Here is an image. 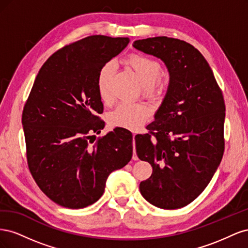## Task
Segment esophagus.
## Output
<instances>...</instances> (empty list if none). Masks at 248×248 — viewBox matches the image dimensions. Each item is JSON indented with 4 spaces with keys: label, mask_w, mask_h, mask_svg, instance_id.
Returning a JSON list of instances; mask_svg holds the SVG:
<instances>
[{
    "label": "esophagus",
    "mask_w": 248,
    "mask_h": 248,
    "mask_svg": "<svg viewBox=\"0 0 248 248\" xmlns=\"http://www.w3.org/2000/svg\"><path fill=\"white\" fill-rule=\"evenodd\" d=\"M136 134H133V137H132V144H133V155H132V159L133 160H139V157H138V155H137V153H136Z\"/></svg>",
    "instance_id": "obj_1"
}]
</instances>
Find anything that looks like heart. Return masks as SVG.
<instances>
[{
	"label": "heart",
	"mask_w": 248,
	"mask_h": 248,
	"mask_svg": "<svg viewBox=\"0 0 248 248\" xmlns=\"http://www.w3.org/2000/svg\"><path fill=\"white\" fill-rule=\"evenodd\" d=\"M126 65L134 72L142 84L144 94L151 99L162 96L168 88V81L161 72V64L157 60L142 55L132 54L125 60ZM116 71V65L112 61L104 64L97 76V92L103 102H108L111 98L110 82ZM150 116V108L141 102H122L112 110L108 121L112 127L137 130L144 124Z\"/></svg>",
	"instance_id": "1"
}]
</instances>
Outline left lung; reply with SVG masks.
Listing matches in <instances>:
<instances>
[{
    "instance_id": "1",
    "label": "left lung",
    "mask_w": 248,
    "mask_h": 248,
    "mask_svg": "<svg viewBox=\"0 0 248 248\" xmlns=\"http://www.w3.org/2000/svg\"><path fill=\"white\" fill-rule=\"evenodd\" d=\"M133 46L161 59L170 72L155 121L136 140L139 158L153 169L140 190L155 207L182 208L206 188L221 161L222 92L206 59L188 42L159 36L134 41Z\"/></svg>"
}]
</instances>
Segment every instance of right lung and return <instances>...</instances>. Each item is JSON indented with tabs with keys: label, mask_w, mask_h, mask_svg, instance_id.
<instances>
[{
	"label": "right lung",
	"mask_w": 248,
	"mask_h": 248,
	"mask_svg": "<svg viewBox=\"0 0 248 248\" xmlns=\"http://www.w3.org/2000/svg\"><path fill=\"white\" fill-rule=\"evenodd\" d=\"M128 43L125 37H86L52 54L35 78L21 117L28 166L39 188L60 206L94 204L110 172L131 159L127 129L117 127L91 141L104 127L97 76Z\"/></svg>",
	"instance_id": "1"
}]
</instances>
